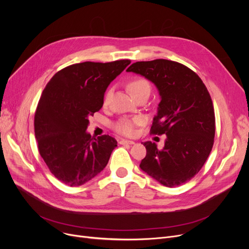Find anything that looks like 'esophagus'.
Masks as SVG:
<instances>
[{"label":"esophagus","mask_w":249,"mask_h":249,"mask_svg":"<svg viewBox=\"0 0 249 249\" xmlns=\"http://www.w3.org/2000/svg\"><path fill=\"white\" fill-rule=\"evenodd\" d=\"M119 143L120 144H122V145H125V144H129V145H132V144H134V141H132V140H127V139H121L120 141H119Z\"/></svg>","instance_id":"1"}]
</instances>
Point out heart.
<instances>
[{"label": "heart", "instance_id": "obj_1", "mask_svg": "<svg viewBox=\"0 0 249 249\" xmlns=\"http://www.w3.org/2000/svg\"><path fill=\"white\" fill-rule=\"evenodd\" d=\"M146 89H150V85L146 80H144V78H134V80L130 82L129 84V89L131 91L132 95ZM109 96L110 93H108L106 97H105V101L108 100ZM143 122H144V120H143L142 117H123L113 124V128L116 132L122 135L133 136L136 134V127L143 124Z\"/></svg>", "mask_w": 249, "mask_h": 249}]
</instances>
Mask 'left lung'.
Wrapping results in <instances>:
<instances>
[{
	"label": "left lung",
	"instance_id": "obj_1",
	"mask_svg": "<svg viewBox=\"0 0 249 249\" xmlns=\"http://www.w3.org/2000/svg\"><path fill=\"white\" fill-rule=\"evenodd\" d=\"M126 71L144 76L159 89L160 103L151 134H165L164 147L151 141L140 168L161 185L173 188L197 175L210 154L215 137V113L210 94L199 75L167 59L137 61Z\"/></svg>",
	"mask_w": 249,
	"mask_h": 249
}]
</instances>
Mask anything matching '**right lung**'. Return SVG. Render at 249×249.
<instances>
[{
	"mask_svg": "<svg viewBox=\"0 0 249 249\" xmlns=\"http://www.w3.org/2000/svg\"><path fill=\"white\" fill-rule=\"evenodd\" d=\"M130 62L71 64L57 71L43 89L34 117L35 137L49 171L63 184L82 186L107 165L116 139L91 137L86 130L89 117L103 107L108 86Z\"/></svg>",
	"mask_w": 249,
	"mask_h": 249,
	"instance_id": "obj_1",
	"label": "right lung"
}]
</instances>
